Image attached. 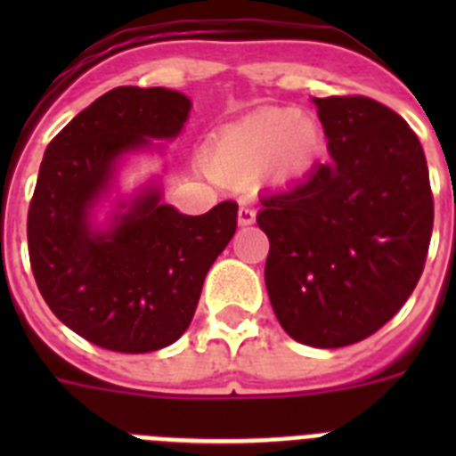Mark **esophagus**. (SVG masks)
Instances as JSON below:
<instances>
[{
  "label": "esophagus",
  "mask_w": 456,
  "mask_h": 456,
  "mask_svg": "<svg viewBox=\"0 0 456 456\" xmlns=\"http://www.w3.org/2000/svg\"><path fill=\"white\" fill-rule=\"evenodd\" d=\"M237 221H240V225H251L256 221V209L241 205L240 212H237Z\"/></svg>",
  "instance_id": "34e87169"
}]
</instances>
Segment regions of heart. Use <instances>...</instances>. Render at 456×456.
<instances>
[{
	"label": "heart",
	"mask_w": 456,
	"mask_h": 456,
	"mask_svg": "<svg viewBox=\"0 0 456 456\" xmlns=\"http://www.w3.org/2000/svg\"><path fill=\"white\" fill-rule=\"evenodd\" d=\"M320 127L289 107L260 109L228 125L209 146V167L232 183H256L269 171L292 173L308 164Z\"/></svg>",
	"instance_id": "1"
}]
</instances>
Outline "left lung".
<instances>
[{
    "label": "left lung",
    "mask_w": 456,
    "mask_h": 456,
    "mask_svg": "<svg viewBox=\"0 0 456 456\" xmlns=\"http://www.w3.org/2000/svg\"><path fill=\"white\" fill-rule=\"evenodd\" d=\"M331 162L269 193L265 283L278 322L310 347L365 340L404 305L434 228L429 171L416 132L365 95L313 98Z\"/></svg>",
    "instance_id": "8db88e82"
}]
</instances>
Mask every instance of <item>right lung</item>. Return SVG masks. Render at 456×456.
<instances>
[{
  "mask_svg": "<svg viewBox=\"0 0 456 456\" xmlns=\"http://www.w3.org/2000/svg\"><path fill=\"white\" fill-rule=\"evenodd\" d=\"M171 88L118 86L79 111L47 146L27 216L29 263L50 310L102 349L146 354L178 340L203 281L237 228V203L180 215L148 187L107 231L91 209L125 152L173 139L189 116Z\"/></svg>",
  "mask_w": 456,
  "mask_h": 456,
  "instance_id": "1",
  "label": "right lung"
}]
</instances>
